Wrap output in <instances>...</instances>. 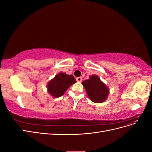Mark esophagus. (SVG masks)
Segmentation results:
<instances>
[{"label":"esophagus","mask_w":152,"mask_h":152,"mask_svg":"<svg viewBox=\"0 0 152 152\" xmlns=\"http://www.w3.org/2000/svg\"><path fill=\"white\" fill-rule=\"evenodd\" d=\"M76 80H77V82H82V77H77V79H76Z\"/></svg>","instance_id":"1"}]
</instances>
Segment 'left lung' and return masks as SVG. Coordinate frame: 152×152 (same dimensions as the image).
Segmentation results:
<instances>
[{"label": "left lung", "instance_id": "8db88e82", "mask_svg": "<svg viewBox=\"0 0 152 152\" xmlns=\"http://www.w3.org/2000/svg\"><path fill=\"white\" fill-rule=\"evenodd\" d=\"M88 95L89 98L96 103L105 102L110 93L108 87L106 86L99 77L96 75H92L89 79L82 82Z\"/></svg>", "mask_w": 152, "mask_h": 152}]
</instances>
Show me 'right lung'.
Returning <instances> with one entry per match:
<instances>
[{"label": "right lung", "mask_w": 152, "mask_h": 152, "mask_svg": "<svg viewBox=\"0 0 152 152\" xmlns=\"http://www.w3.org/2000/svg\"><path fill=\"white\" fill-rule=\"evenodd\" d=\"M77 81L72 75H68L60 72L50 80L47 85L48 93L53 98H59L63 96L66 91Z\"/></svg>", "instance_id": "obj_1"}]
</instances>
